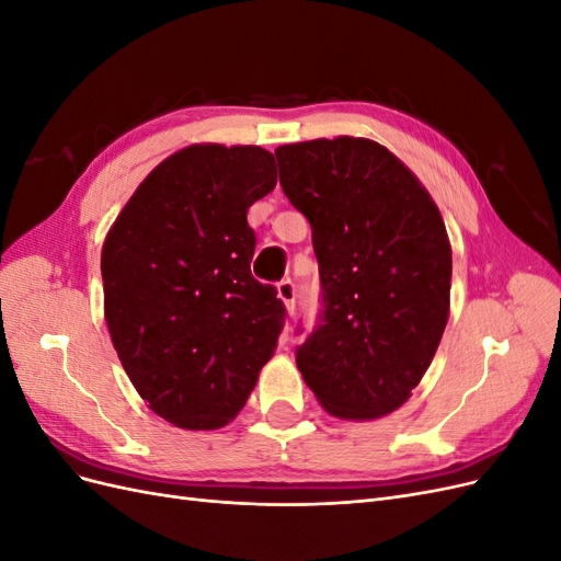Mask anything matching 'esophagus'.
Masks as SVG:
<instances>
[{
    "mask_svg": "<svg viewBox=\"0 0 561 561\" xmlns=\"http://www.w3.org/2000/svg\"><path fill=\"white\" fill-rule=\"evenodd\" d=\"M278 299L285 304V309H287V313L293 316V311H295V297H297V293H295V283L290 280V278H285V280H280L278 283Z\"/></svg>",
    "mask_w": 561,
    "mask_h": 561,
    "instance_id": "esophagus-1",
    "label": "esophagus"
}]
</instances>
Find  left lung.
Segmentation results:
<instances>
[{
    "label": "left lung",
    "mask_w": 561,
    "mask_h": 561,
    "mask_svg": "<svg viewBox=\"0 0 561 561\" xmlns=\"http://www.w3.org/2000/svg\"><path fill=\"white\" fill-rule=\"evenodd\" d=\"M280 186L309 219L325 309L297 367L336 419L396 412L449 320L451 245L426 186L386 147L342 135L276 149Z\"/></svg>",
    "instance_id": "left-lung-1"
}]
</instances>
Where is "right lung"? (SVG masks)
<instances>
[{"instance_id": "right-lung-1", "label": "right lung", "mask_w": 561, "mask_h": 561, "mask_svg": "<svg viewBox=\"0 0 561 561\" xmlns=\"http://www.w3.org/2000/svg\"><path fill=\"white\" fill-rule=\"evenodd\" d=\"M257 145H190L151 171L105 236V320L149 410L215 431L243 410L285 307L250 274L248 208L276 186Z\"/></svg>"}]
</instances>
